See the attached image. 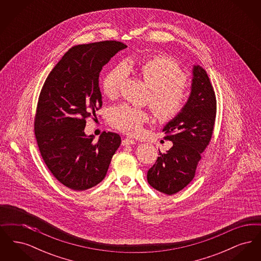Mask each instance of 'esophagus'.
I'll list each match as a JSON object with an SVG mask.
<instances>
[{"instance_id":"esophagus-1","label":"esophagus","mask_w":261,"mask_h":261,"mask_svg":"<svg viewBox=\"0 0 261 261\" xmlns=\"http://www.w3.org/2000/svg\"><path fill=\"white\" fill-rule=\"evenodd\" d=\"M135 144V140L134 139H131V138H124L122 140V145L123 146H127V145H134Z\"/></svg>"}]
</instances>
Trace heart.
Wrapping results in <instances>:
<instances>
[{
    "instance_id": "heart-1",
    "label": "heart",
    "mask_w": 261,
    "mask_h": 261,
    "mask_svg": "<svg viewBox=\"0 0 261 261\" xmlns=\"http://www.w3.org/2000/svg\"><path fill=\"white\" fill-rule=\"evenodd\" d=\"M128 67L137 69L151 89L149 103L161 121H170L184 111L189 99L185 87L187 75L173 59L162 55L132 59ZM124 78V67L114 66L102 78V93L110 99L116 98ZM109 118L117 130L128 135H136L148 121L149 114L141 109L121 103L112 108Z\"/></svg>"
}]
</instances>
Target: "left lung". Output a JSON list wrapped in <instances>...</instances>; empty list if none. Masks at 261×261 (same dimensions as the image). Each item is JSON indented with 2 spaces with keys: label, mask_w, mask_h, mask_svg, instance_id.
<instances>
[{
  "label": "left lung",
  "mask_w": 261,
  "mask_h": 261,
  "mask_svg": "<svg viewBox=\"0 0 261 261\" xmlns=\"http://www.w3.org/2000/svg\"><path fill=\"white\" fill-rule=\"evenodd\" d=\"M216 117V97L206 71L193 69L192 91L186 108L164 126V139L173 143L166 152H159L147 175L149 185L171 196L190 184L196 175L201 153L210 145Z\"/></svg>",
  "instance_id": "obj_1"
}]
</instances>
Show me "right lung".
<instances>
[{
	"label": "right lung",
	"instance_id": "1",
	"mask_svg": "<svg viewBox=\"0 0 261 261\" xmlns=\"http://www.w3.org/2000/svg\"><path fill=\"white\" fill-rule=\"evenodd\" d=\"M126 47L111 40L72 47L41 90L34 119L38 148L50 173L73 191L101 182L120 146L116 133L102 132L95 142L84 129L88 117H96L102 106L99 87L102 66Z\"/></svg>",
	"mask_w": 261,
	"mask_h": 261
}]
</instances>
